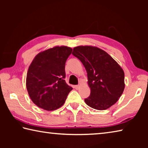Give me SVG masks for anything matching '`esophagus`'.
<instances>
[{
	"label": "esophagus",
	"instance_id": "esophagus-1",
	"mask_svg": "<svg viewBox=\"0 0 148 148\" xmlns=\"http://www.w3.org/2000/svg\"><path fill=\"white\" fill-rule=\"evenodd\" d=\"M74 88L75 89H79V85H76V86H74Z\"/></svg>",
	"mask_w": 148,
	"mask_h": 148
}]
</instances>
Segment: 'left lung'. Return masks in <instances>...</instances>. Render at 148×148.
I'll use <instances>...</instances> for the list:
<instances>
[{
    "label": "left lung",
    "mask_w": 148,
    "mask_h": 148,
    "mask_svg": "<svg viewBox=\"0 0 148 148\" xmlns=\"http://www.w3.org/2000/svg\"><path fill=\"white\" fill-rule=\"evenodd\" d=\"M72 55L86 69L90 96L85 102L92 108L104 110L114 105L121 96L125 88V74L117 62L96 47L77 46Z\"/></svg>",
    "instance_id": "obj_1"
}]
</instances>
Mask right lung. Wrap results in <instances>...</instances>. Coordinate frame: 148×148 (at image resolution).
<instances>
[{"label":"right lung","instance_id":"obj_1","mask_svg":"<svg viewBox=\"0 0 148 148\" xmlns=\"http://www.w3.org/2000/svg\"><path fill=\"white\" fill-rule=\"evenodd\" d=\"M72 49L57 46L39 53L27 72L26 86L32 101L51 111L64 104L72 87L65 82V63Z\"/></svg>","mask_w":148,"mask_h":148}]
</instances>
